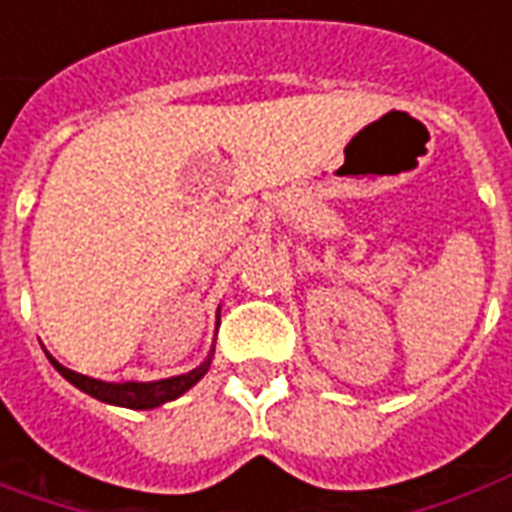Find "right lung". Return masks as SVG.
<instances>
[{
  "mask_svg": "<svg viewBox=\"0 0 512 512\" xmlns=\"http://www.w3.org/2000/svg\"><path fill=\"white\" fill-rule=\"evenodd\" d=\"M46 356H49V362L54 365V370H57L65 381H71L76 389H82L84 395L95 397V400H101V403H109V406L147 411V408L164 406V403L175 400V397H180L183 392H189L191 386L197 384V381L208 373V367H211L213 362V348L211 354L205 356V362H202L200 367H194L189 373H180V376L158 378V381H101V378H90L82 376V373H76V370H68V367L60 365L51 354Z\"/></svg>",
  "mask_w": 512,
  "mask_h": 512,
  "instance_id": "right-lung-1",
  "label": "right lung"
}]
</instances>
